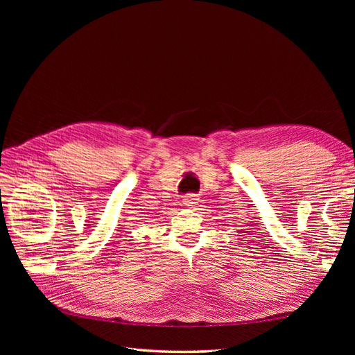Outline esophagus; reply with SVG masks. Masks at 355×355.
<instances>
[{"instance_id":"esophagus-1","label":"esophagus","mask_w":355,"mask_h":355,"mask_svg":"<svg viewBox=\"0 0 355 355\" xmlns=\"http://www.w3.org/2000/svg\"><path fill=\"white\" fill-rule=\"evenodd\" d=\"M182 200H184L185 206H194V204L198 202V197L196 194H187Z\"/></svg>"}]
</instances>
